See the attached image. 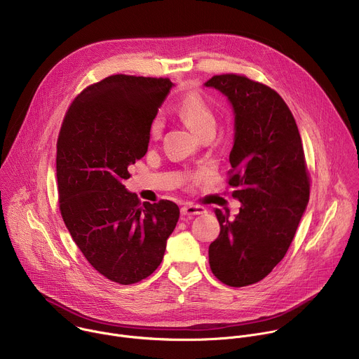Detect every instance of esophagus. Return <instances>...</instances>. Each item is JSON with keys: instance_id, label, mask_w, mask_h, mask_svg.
Wrapping results in <instances>:
<instances>
[{"instance_id": "esophagus-1", "label": "esophagus", "mask_w": 359, "mask_h": 359, "mask_svg": "<svg viewBox=\"0 0 359 359\" xmlns=\"http://www.w3.org/2000/svg\"><path fill=\"white\" fill-rule=\"evenodd\" d=\"M182 216H197L206 213V209L197 206V204H184V206L180 209Z\"/></svg>"}]
</instances>
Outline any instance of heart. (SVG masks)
Instances as JSON below:
<instances>
[{
  "instance_id": "heart-1",
  "label": "heart",
  "mask_w": 359,
  "mask_h": 359,
  "mask_svg": "<svg viewBox=\"0 0 359 359\" xmlns=\"http://www.w3.org/2000/svg\"><path fill=\"white\" fill-rule=\"evenodd\" d=\"M176 111L186 125L196 133L200 135L208 129L216 128V114L210 107L209 102L200 93H187L183 96L176 105ZM163 132V121L155 118L150 122L149 135L153 140L161 137Z\"/></svg>"
}]
</instances>
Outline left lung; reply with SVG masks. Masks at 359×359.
Wrapping results in <instances>:
<instances>
[{
    "instance_id": "left-lung-1",
    "label": "left lung",
    "mask_w": 359,
    "mask_h": 359,
    "mask_svg": "<svg viewBox=\"0 0 359 359\" xmlns=\"http://www.w3.org/2000/svg\"><path fill=\"white\" fill-rule=\"evenodd\" d=\"M204 86L234 111L229 184L241 208L234 219L216 209L220 234L209 247L213 274L230 287L262 281L283 260L310 197V177L295 119L267 85L224 74Z\"/></svg>"
}]
</instances>
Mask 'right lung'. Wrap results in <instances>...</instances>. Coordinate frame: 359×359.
<instances>
[{
	"mask_svg": "<svg viewBox=\"0 0 359 359\" xmlns=\"http://www.w3.org/2000/svg\"><path fill=\"white\" fill-rule=\"evenodd\" d=\"M172 86L168 78L102 79L74 99L57 142L64 223L89 264L123 285L161 266L180 215L170 200L140 203L122 183L146 155L150 122Z\"/></svg>",
	"mask_w": 359,
	"mask_h": 359,
	"instance_id": "add662e5",
	"label": "right lung"
}]
</instances>
